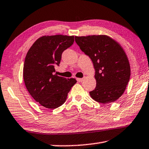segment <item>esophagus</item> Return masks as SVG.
Segmentation results:
<instances>
[{"instance_id": "esophagus-1", "label": "esophagus", "mask_w": 149, "mask_h": 149, "mask_svg": "<svg viewBox=\"0 0 149 149\" xmlns=\"http://www.w3.org/2000/svg\"><path fill=\"white\" fill-rule=\"evenodd\" d=\"M76 79H77V81H79V82H81V81H84V78H77Z\"/></svg>"}]
</instances>
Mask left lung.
Instances as JSON below:
<instances>
[{"label":"left lung","mask_w":149,"mask_h":149,"mask_svg":"<svg viewBox=\"0 0 149 149\" xmlns=\"http://www.w3.org/2000/svg\"><path fill=\"white\" fill-rule=\"evenodd\" d=\"M80 49L92 60L97 81L89 92L93 99L102 104L114 102L123 95L130 78V65L124 50L107 35L75 37Z\"/></svg>","instance_id":"1"}]
</instances>
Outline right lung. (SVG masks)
<instances>
[{
  "label": "right lung",
  "instance_id": "right-lung-1",
  "mask_svg": "<svg viewBox=\"0 0 149 149\" xmlns=\"http://www.w3.org/2000/svg\"><path fill=\"white\" fill-rule=\"evenodd\" d=\"M74 42V36H42L33 44L26 54L23 72L25 85L31 97L49 109L64 104L68 93L77 82L74 78L66 79L54 74L62 52Z\"/></svg>",
  "mask_w": 149,
  "mask_h": 149
}]
</instances>
